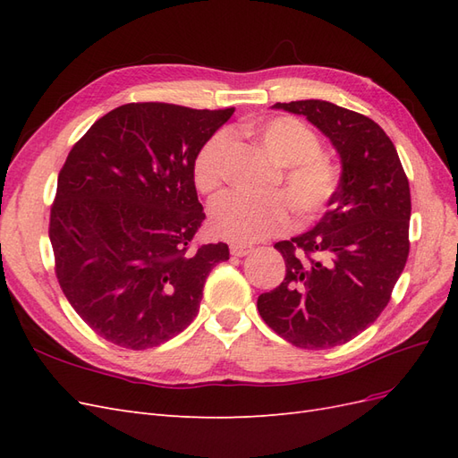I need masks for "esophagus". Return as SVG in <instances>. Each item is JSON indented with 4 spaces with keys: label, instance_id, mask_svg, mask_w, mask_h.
<instances>
[{
    "label": "esophagus",
    "instance_id": "obj_1",
    "mask_svg": "<svg viewBox=\"0 0 458 458\" xmlns=\"http://www.w3.org/2000/svg\"><path fill=\"white\" fill-rule=\"evenodd\" d=\"M231 254L237 256V258H242V256H248L250 254L254 248L250 244H244V242H231Z\"/></svg>",
    "mask_w": 458,
    "mask_h": 458
}]
</instances>
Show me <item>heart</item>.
<instances>
[{
  "mask_svg": "<svg viewBox=\"0 0 458 458\" xmlns=\"http://www.w3.org/2000/svg\"><path fill=\"white\" fill-rule=\"evenodd\" d=\"M269 157L279 164L271 189H281L300 217L321 212L335 195L336 170L321 155L318 135L293 116H279L254 130ZM229 131L219 130L197 152L192 179L200 192L216 191L225 179ZM212 229L234 242H256L290 225V208L279 192L250 199L225 192L210 206Z\"/></svg>",
  "mask_w": 458,
  "mask_h": 458,
  "instance_id": "1",
  "label": "heart"
}]
</instances>
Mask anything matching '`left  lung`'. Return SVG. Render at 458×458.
Segmentation results:
<instances>
[{
    "label": "left lung",
    "mask_w": 458,
    "mask_h": 458,
    "mask_svg": "<svg viewBox=\"0 0 458 458\" xmlns=\"http://www.w3.org/2000/svg\"><path fill=\"white\" fill-rule=\"evenodd\" d=\"M273 108L303 114L338 150L342 175L318 224L276 242L283 283L258 298L276 335L303 350L353 340L377 321L409 256V179L377 122L335 103L308 99Z\"/></svg>",
    "instance_id": "1"
}]
</instances>
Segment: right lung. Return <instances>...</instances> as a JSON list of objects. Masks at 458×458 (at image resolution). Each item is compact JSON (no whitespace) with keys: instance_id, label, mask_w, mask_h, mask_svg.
<instances>
[{"instance_id":"add662e5","label":"right lung","mask_w":458,"mask_h":458,"mask_svg":"<svg viewBox=\"0 0 458 458\" xmlns=\"http://www.w3.org/2000/svg\"><path fill=\"white\" fill-rule=\"evenodd\" d=\"M234 108L122 105L68 152L49 216L55 273L101 338L155 348L197 317L229 246L192 244L206 217L192 162Z\"/></svg>"}]
</instances>
